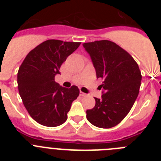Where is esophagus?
Listing matches in <instances>:
<instances>
[{
    "label": "esophagus",
    "instance_id": "obj_1",
    "mask_svg": "<svg viewBox=\"0 0 161 161\" xmlns=\"http://www.w3.org/2000/svg\"><path fill=\"white\" fill-rule=\"evenodd\" d=\"M80 96H81V97H85V96H87V94H86V93H83V92H81V91H80Z\"/></svg>",
    "mask_w": 161,
    "mask_h": 161
}]
</instances>
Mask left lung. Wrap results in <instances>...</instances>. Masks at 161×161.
I'll return each mask as SVG.
<instances>
[{
    "instance_id": "left-lung-1",
    "label": "left lung",
    "mask_w": 161,
    "mask_h": 161,
    "mask_svg": "<svg viewBox=\"0 0 161 161\" xmlns=\"http://www.w3.org/2000/svg\"><path fill=\"white\" fill-rule=\"evenodd\" d=\"M90 55L97 78H102V97L86 111L89 123L100 128H110L130 112L139 92L142 76L131 55L115 42L95 41L83 44Z\"/></svg>"
}]
</instances>
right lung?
<instances>
[{"instance_id":"add662e5","label":"right lung","mask_w":161,"mask_h":161,"mask_svg":"<svg viewBox=\"0 0 161 161\" xmlns=\"http://www.w3.org/2000/svg\"><path fill=\"white\" fill-rule=\"evenodd\" d=\"M80 42L49 39L25 56L18 72L19 94L34 120L45 126L63 124L74 100L79 96L76 85L64 88L55 81L56 74L68 55Z\"/></svg>"}]
</instances>
